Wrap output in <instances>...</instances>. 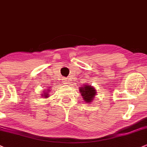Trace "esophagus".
Wrapping results in <instances>:
<instances>
[{
  "label": "esophagus",
  "mask_w": 147,
  "mask_h": 147,
  "mask_svg": "<svg viewBox=\"0 0 147 147\" xmlns=\"http://www.w3.org/2000/svg\"><path fill=\"white\" fill-rule=\"evenodd\" d=\"M65 82H66V81H65ZM65 84H66V83H65Z\"/></svg>",
  "instance_id": "esophagus-1"
}]
</instances>
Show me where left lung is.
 Here are the masks:
<instances>
[{"mask_svg": "<svg viewBox=\"0 0 147 147\" xmlns=\"http://www.w3.org/2000/svg\"><path fill=\"white\" fill-rule=\"evenodd\" d=\"M80 90L82 93V96H83L84 100L86 102H91L96 96V90L93 86L85 85L84 87H81Z\"/></svg>", "mask_w": 147, "mask_h": 147, "instance_id": "obj_1", "label": "left lung"}]
</instances>
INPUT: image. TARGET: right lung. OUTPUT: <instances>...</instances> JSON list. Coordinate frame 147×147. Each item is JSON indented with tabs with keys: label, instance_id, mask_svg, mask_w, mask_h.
Listing matches in <instances>:
<instances>
[{
	"label": "right lung",
	"instance_id": "obj_1",
	"mask_svg": "<svg viewBox=\"0 0 147 147\" xmlns=\"http://www.w3.org/2000/svg\"><path fill=\"white\" fill-rule=\"evenodd\" d=\"M47 93H45V95H44V96H45V97H47Z\"/></svg>",
	"mask_w": 147,
	"mask_h": 147
}]
</instances>
